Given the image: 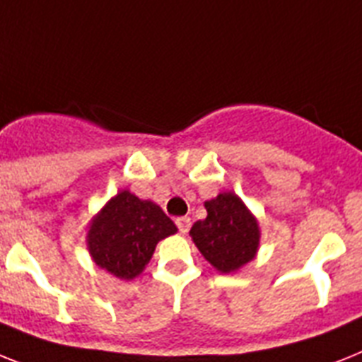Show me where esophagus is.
<instances>
[{
  "instance_id": "esophagus-1",
  "label": "esophagus",
  "mask_w": 362,
  "mask_h": 362,
  "mask_svg": "<svg viewBox=\"0 0 362 362\" xmlns=\"http://www.w3.org/2000/svg\"><path fill=\"white\" fill-rule=\"evenodd\" d=\"M175 226H177L179 233L181 235H185V233H188V229H190V218L188 216H181L175 220Z\"/></svg>"
}]
</instances>
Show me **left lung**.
<instances>
[{
  "label": "left lung",
  "instance_id": "obj_1",
  "mask_svg": "<svg viewBox=\"0 0 362 362\" xmlns=\"http://www.w3.org/2000/svg\"><path fill=\"white\" fill-rule=\"evenodd\" d=\"M207 218L198 220L190 237L218 272L231 274L253 261L261 242L257 218L235 192H222L205 202Z\"/></svg>",
  "mask_w": 362,
  "mask_h": 362
}]
</instances>
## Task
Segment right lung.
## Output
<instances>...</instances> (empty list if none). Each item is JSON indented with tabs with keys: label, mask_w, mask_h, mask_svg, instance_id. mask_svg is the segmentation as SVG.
Returning a JSON list of instances; mask_svg holds the SVG:
<instances>
[{
	"label": "right lung",
	"mask_w": 362,
	"mask_h": 362,
	"mask_svg": "<svg viewBox=\"0 0 362 362\" xmlns=\"http://www.w3.org/2000/svg\"><path fill=\"white\" fill-rule=\"evenodd\" d=\"M177 233L157 203L122 190L88 223L86 247L100 268L118 279L142 274L157 242Z\"/></svg>",
	"instance_id": "add662e5"
}]
</instances>
